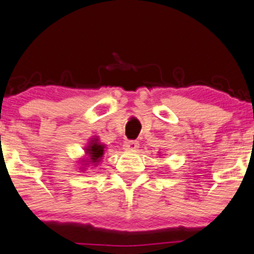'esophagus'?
Instances as JSON below:
<instances>
[{"mask_svg": "<svg viewBox=\"0 0 254 254\" xmlns=\"http://www.w3.org/2000/svg\"><path fill=\"white\" fill-rule=\"evenodd\" d=\"M123 148H124L125 150H136V149L139 148V143L138 141H134V140H127V141H125L124 145H123Z\"/></svg>", "mask_w": 254, "mask_h": 254, "instance_id": "1", "label": "esophagus"}]
</instances>
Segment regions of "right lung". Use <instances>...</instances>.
Returning <instances> with one entry per match:
<instances>
[{"mask_svg": "<svg viewBox=\"0 0 254 254\" xmlns=\"http://www.w3.org/2000/svg\"><path fill=\"white\" fill-rule=\"evenodd\" d=\"M104 151H105V145L101 143H99V139L98 138H94L90 140V143L87 144V146L85 148V153L87 155V159L86 160H82L85 162L84 167L81 168L82 170L85 169V167L87 165H94V167H98L99 163L101 162L103 159V155H104Z\"/></svg>", "mask_w": 254, "mask_h": 254, "instance_id": "obj_1", "label": "right lung"}]
</instances>
